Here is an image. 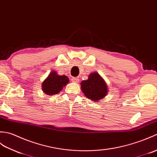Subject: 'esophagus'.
I'll list each match as a JSON object with an SVG mask.
<instances>
[{
	"label": "esophagus",
	"instance_id": "34e87169",
	"mask_svg": "<svg viewBox=\"0 0 157 157\" xmlns=\"http://www.w3.org/2000/svg\"><path fill=\"white\" fill-rule=\"evenodd\" d=\"M72 81L75 82H79V78L78 77H72Z\"/></svg>",
	"mask_w": 157,
	"mask_h": 157
}]
</instances>
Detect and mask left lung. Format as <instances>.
<instances>
[{
  "instance_id": "8db88e82",
  "label": "left lung",
  "mask_w": 157,
  "mask_h": 157,
  "mask_svg": "<svg viewBox=\"0 0 157 157\" xmlns=\"http://www.w3.org/2000/svg\"><path fill=\"white\" fill-rule=\"evenodd\" d=\"M81 89L88 99L97 101L105 97L107 93V86L103 79L98 73L90 74L89 78L82 81L81 83Z\"/></svg>"
}]
</instances>
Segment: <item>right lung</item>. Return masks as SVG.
<instances>
[{"instance_id": "add662e5", "label": "right lung", "mask_w": 157, "mask_h": 157, "mask_svg": "<svg viewBox=\"0 0 157 157\" xmlns=\"http://www.w3.org/2000/svg\"><path fill=\"white\" fill-rule=\"evenodd\" d=\"M69 82L68 78L64 75H58L56 72H52L42 83L44 92L48 95L58 93Z\"/></svg>"}]
</instances>
